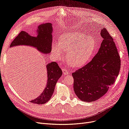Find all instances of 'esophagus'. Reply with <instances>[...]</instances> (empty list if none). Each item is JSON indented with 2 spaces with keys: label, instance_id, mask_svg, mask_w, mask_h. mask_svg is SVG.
Segmentation results:
<instances>
[{
  "label": "esophagus",
  "instance_id": "1",
  "mask_svg": "<svg viewBox=\"0 0 129 129\" xmlns=\"http://www.w3.org/2000/svg\"><path fill=\"white\" fill-rule=\"evenodd\" d=\"M62 71H63L64 75H68L69 74V72L65 69H63Z\"/></svg>",
  "mask_w": 129,
  "mask_h": 129
}]
</instances>
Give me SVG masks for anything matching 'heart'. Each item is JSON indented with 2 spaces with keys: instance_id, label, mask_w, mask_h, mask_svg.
<instances>
[{
  "instance_id": "b5f03b06",
  "label": "heart",
  "mask_w": 129,
  "mask_h": 129,
  "mask_svg": "<svg viewBox=\"0 0 129 129\" xmlns=\"http://www.w3.org/2000/svg\"><path fill=\"white\" fill-rule=\"evenodd\" d=\"M96 48L93 36L84 33L74 32L65 34L60 38L59 42H53L52 53L56 59L63 57L64 51L68 52L66 59L74 68L81 67L91 57Z\"/></svg>"
}]
</instances>
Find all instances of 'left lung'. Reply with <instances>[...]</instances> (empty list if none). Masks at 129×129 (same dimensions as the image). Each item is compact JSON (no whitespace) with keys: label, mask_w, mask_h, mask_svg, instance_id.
<instances>
[{"label":"left lung","mask_w":129,"mask_h":129,"mask_svg":"<svg viewBox=\"0 0 129 129\" xmlns=\"http://www.w3.org/2000/svg\"><path fill=\"white\" fill-rule=\"evenodd\" d=\"M101 36L103 40L97 54L72 73L74 92L82 101L93 102L103 96L119 73L121 60L113 39L104 28Z\"/></svg>","instance_id":"8db88e82"}]
</instances>
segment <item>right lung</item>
I'll use <instances>...</instances> for the list:
<instances>
[{"mask_svg":"<svg viewBox=\"0 0 129 129\" xmlns=\"http://www.w3.org/2000/svg\"><path fill=\"white\" fill-rule=\"evenodd\" d=\"M52 24H41L38 26L36 36H33L22 31L11 43L10 47L19 45L29 46L36 48L43 54H48L52 51ZM46 67L47 74L46 86L40 96L30 101L33 103L43 104L48 102L54 93L56 84L62 75V71L55 61L48 64Z\"/></svg>","mask_w":129,"mask_h":129,"instance_id":"right-lung-1","label":"right lung"}]
</instances>
